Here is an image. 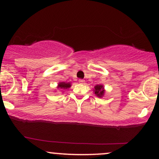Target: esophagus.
Segmentation results:
<instances>
[{
	"instance_id": "1",
	"label": "esophagus",
	"mask_w": 159,
	"mask_h": 159,
	"mask_svg": "<svg viewBox=\"0 0 159 159\" xmlns=\"http://www.w3.org/2000/svg\"><path fill=\"white\" fill-rule=\"evenodd\" d=\"M79 82H80V83H81V84H83V83H84V80H82V79H80L79 80Z\"/></svg>"
}]
</instances>
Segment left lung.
<instances>
[{
  "label": "left lung",
  "mask_w": 159,
  "mask_h": 159,
  "mask_svg": "<svg viewBox=\"0 0 159 159\" xmlns=\"http://www.w3.org/2000/svg\"><path fill=\"white\" fill-rule=\"evenodd\" d=\"M94 93L96 95V96L98 98H102L103 96L104 93H105V90H104V88L102 84H97L94 88Z\"/></svg>",
  "instance_id": "8db88e82"
}]
</instances>
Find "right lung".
<instances>
[{
    "instance_id": "add662e5",
    "label": "right lung",
    "mask_w": 159,
    "mask_h": 159,
    "mask_svg": "<svg viewBox=\"0 0 159 159\" xmlns=\"http://www.w3.org/2000/svg\"><path fill=\"white\" fill-rule=\"evenodd\" d=\"M71 87V84L69 83H66V82H59L58 84L57 88L60 90H67V89Z\"/></svg>"
}]
</instances>
